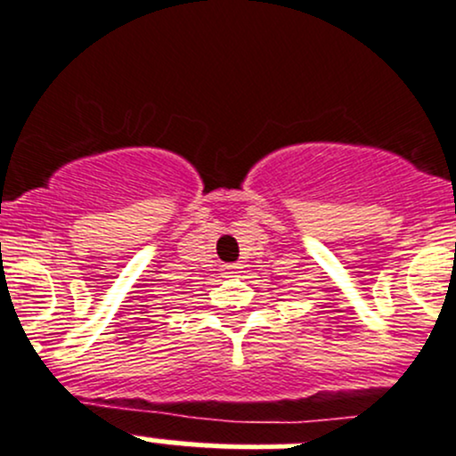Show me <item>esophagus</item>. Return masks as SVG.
Masks as SVG:
<instances>
[{
	"mask_svg": "<svg viewBox=\"0 0 456 456\" xmlns=\"http://www.w3.org/2000/svg\"><path fill=\"white\" fill-rule=\"evenodd\" d=\"M240 269H242L240 265H224V266H223L224 275H229V278H236V275L240 273Z\"/></svg>",
	"mask_w": 456,
	"mask_h": 456,
	"instance_id": "esophagus-1",
	"label": "esophagus"
}]
</instances>
